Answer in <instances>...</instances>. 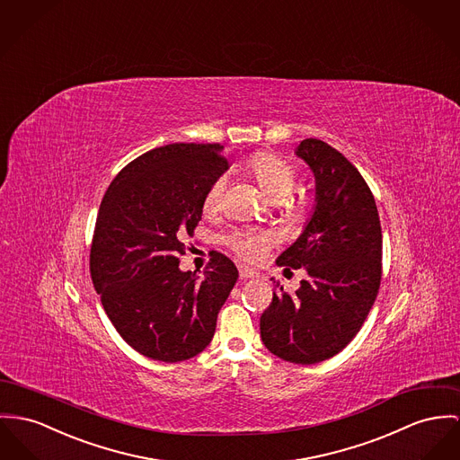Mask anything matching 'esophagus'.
<instances>
[{
	"instance_id": "1",
	"label": "esophagus",
	"mask_w": 460,
	"mask_h": 460,
	"mask_svg": "<svg viewBox=\"0 0 460 460\" xmlns=\"http://www.w3.org/2000/svg\"><path fill=\"white\" fill-rule=\"evenodd\" d=\"M259 275L253 270H248L247 266H240V279L247 280V279H257Z\"/></svg>"
}]
</instances>
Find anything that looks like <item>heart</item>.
Wrapping results in <instances>:
<instances>
[{
	"label": "heart",
	"instance_id": "heart-1",
	"mask_svg": "<svg viewBox=\"0 0 460 460\" xmlns=\"http://www.w3.org/2000/svg\"><path fill=\"white\" fill-rule=\"evenodd\" d=\"M250 172L262 189L275 201H282L288 198L297 183V172L296 168L287 163L282 157L273 154H257L250 161ZM226 187V178H217L205 194L203 208L205 212H215L220 207L222 194ZM271 243L270 234L266 233H236L231 236L229 245L233 250L243 257L248 262H257L264 257Z\"/></svg>",
	"mask_w": 460,
	"mask_h": 460
}]
</instances>
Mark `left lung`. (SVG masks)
I'll return each instance as SVG.
<instances>
[{
  "instance_id": "obj_1",
  "label": "left lung",
  "mask_w": 460,
  "mask_h": 460,
  "mask_svg": "<svg viewBox=\"0 0 460 460\" xmlns=\"http://www.w3.org/2000/svg\"><path fill=\"white\" fill-rule=\"evenodd\" d=\"M296 155L315 177V205L277 264L308 277L294 294L277 283L261 340L271 354L308 366L341 352L367 317L382 280V227L367 183L343 154L308 138Z\"/></svg>"
}]
</instances>
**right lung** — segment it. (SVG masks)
Wrapping results in <instances>:
<instances>
[{
    "mask_svg": "<svg viewBox=\"0 0 460 460\" xmlns=\"http://www.w3.org/2000/svg\"><path fill=\"white\" fill-rule=\"evenodd\" d=\"M222 150L220 143L148 150L113 178L102 201L91 277L117 332L148 358L180 362L203 352L238 280L234 262L218 252L203 279L178 266L207 190L229 168Z\"/></svg>",
    "mask_w": 460,
    "mask_h": 460,
    "instance_id": "1",
    "label": "right lung"
}]
</instances>
